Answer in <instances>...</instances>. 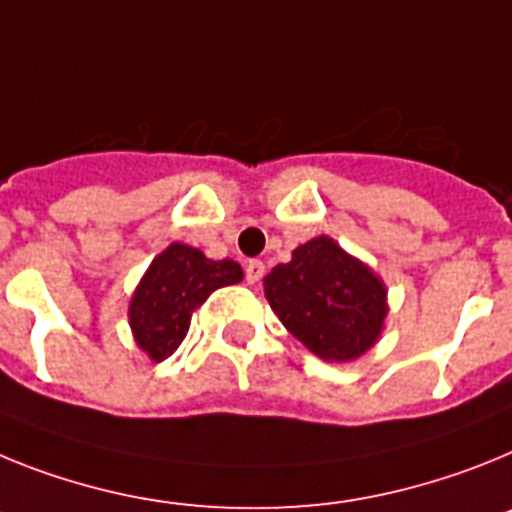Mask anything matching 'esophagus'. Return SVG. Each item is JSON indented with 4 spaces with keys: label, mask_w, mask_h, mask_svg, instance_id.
Wrapping results in <instances>:
<instances>
[{
    "label": "esophagus",
    "mask_w": 512,
    "mask_h": 512,
    "mask_svg": "<svg viewBox=\"0 0 512 512\" xmlns=\"http://www.w3.org/2000/svg\"><path fill=\"white\" fill-rule=\"evenodd\" d=\"M244 273H247V283H257L262 278V273H265V265L260 260H250Z\"/></svg>",
    "instance_id": "34e87169"
}]
</instances>
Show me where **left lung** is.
Listing matches in <instances>:
<instances>
[{"label": "left lung", "mask_w": 512, "mask_h": 512, "mask_svg": "<svg viewBox=\"0 0 512 512\" xmlns=\"http://www.w3.org/2000/svg\"><path fill=\"white\" fill-rule=\"evenodd\" d=\"M265 299L306 350L330 363L358 361L381 340L389 288L327 234L299 244L265 278Z\"/></svg>", "instance_id": "1"}]
</instances>
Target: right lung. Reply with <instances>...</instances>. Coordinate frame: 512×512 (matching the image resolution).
<instances>
[{
  "label": "right lung",
  "instance_id": "obj_1",
  "mask_svg": "<svg viewBox=\"0 0 512 512\" xmlns=\"http://www.w3.org/2000/svg\"><path fill=\"white\" fill-rule=\"evenodd\" d=\"M244 278L234 260H211L198 247L172 242L159 252L128 301L133 342L159 363L170 358L190 330L193 311L216 288L234 286Z\"/></svg>",
  "mask_w": 512,
  "mask_h": 512
}]
</instances>
